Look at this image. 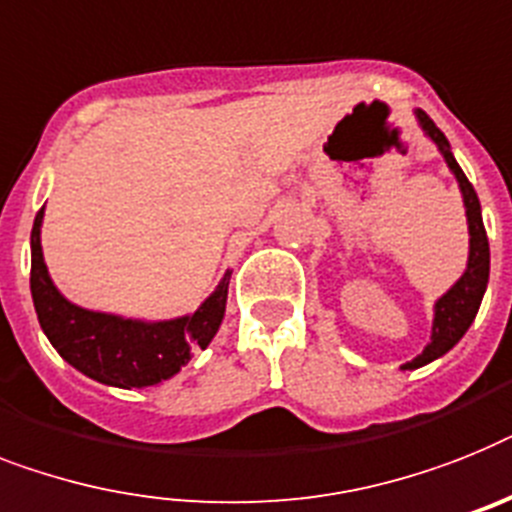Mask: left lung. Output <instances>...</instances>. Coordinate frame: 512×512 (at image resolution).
<instances>
[{
  "label": "left lung",
  "mask_w": 512,
  "mask_h": 512,
  "mask_svg": "<svg viewBox=\"0 0 512 512\" xmlns=\"http://www.w3.org/2000/svg\"><path fill=\"white\" fill-rule=\"evenodd\" d=\"M418 122L426 130V135L432 138L439 146L442 156H445L447 167L458 177L460 190H463V204H466V217H468V232H471V253H468V269L453 285V290H447L434 306V327H432V342L426 345V350L411 363H405L403 369H418L424 363L434 361V358L445 356L447 350L453 348L460 337L466 335V329L476 319V311L481 306L484 290L489 282V240L484 222H481V206L479 196H476L474 185L468 183V177L463 175L460 164L455 162L450 143H447L445 133L434 125V120L426 112L418 109Z\"/></svg>",
  "instance_id": "8db88e82"
}]
</instances>
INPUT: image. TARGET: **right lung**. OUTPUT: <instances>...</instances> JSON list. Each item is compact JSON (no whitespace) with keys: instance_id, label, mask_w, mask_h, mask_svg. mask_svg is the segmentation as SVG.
<instances>
[{"instance_id":"1","label":"right lung","mask_w":512,"mask_h":512,"mask_svg":"<svg viewBox=\"0 0 512 512\" xmlns=\"http://www.w3.org/2000/svg\"><path fill=\"white\" fill-rule=\"evenodd\" d=\"M41 219L31 232V295L38 324L57 353L70 366L96 382L112 387H151L175 377L190 358V350L206 348L225 316L230 274L201 303L196 314L172 322H133L120 316L96 314L65 301L46 272L41 253Z\"/></svg>"}]
</instances>
